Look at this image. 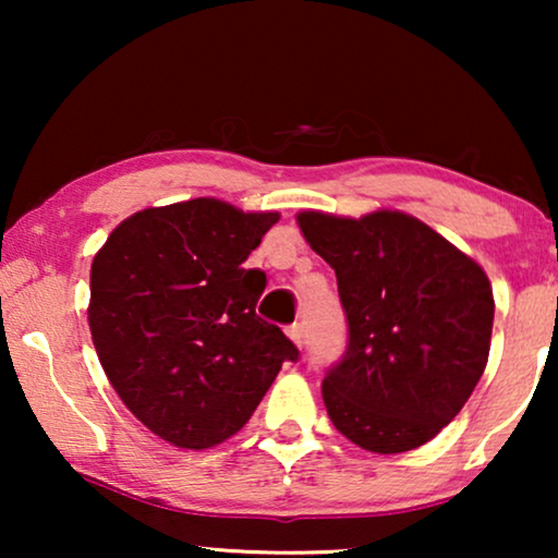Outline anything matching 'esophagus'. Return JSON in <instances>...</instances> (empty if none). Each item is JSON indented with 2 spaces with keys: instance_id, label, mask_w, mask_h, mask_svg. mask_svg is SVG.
Here are the masks:
<instances>
[{
  "instance_id": "obj_1",
  "label": "esophagus",
  "mask_w": 558,
  "mask_h": 558,
  "mask_svg": "<svg viewBox=\"0 0 558 558\" xmlns=\"http://www.w3.org/2000/svg\"><path fill=\"white\" fill-rule=\"evenodd\" d=\"M287 338L294 342L296 348H302V342H304V332H302V325H292V327H287Z\"/></svg>"
}]
</instances>
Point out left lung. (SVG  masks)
I'll list each match as a JSON object with an SVG mask.
<instances>
[{
    "instance_id": "8db88e82",
    "label": "left lung",
    "mask_w": 558,
    "mask_h": 558,
    "mask_svg": "<svg viewBox=\"0 0 558 558\" xmlns=\"http://www.w3.org/2000/svg\"><path fill=\"white\" fill-rule=\"evenodd\" d=\"M296 223L335 269L348 315L345 357L323 380L335 429L376 454L426 445L460 414L490 355L483 266L401 210H302Z\"/></svg>"
}]
</instances>
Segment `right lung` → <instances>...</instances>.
<instances>
[{
	"label": "right lung",
	"mask_w": 558,
	"mask_h": 558,
	"mask_svg": "<svg viewBox=\"0 0 558 558\" xmlns=\"http://www.w3.org/2000/svg\"><path fill=\"white\" fill-rule=\"evenodd\" d=\"M279 213L216 197L144 208L90 264L88 327L124 407L159 439L210 449L254 414L300 353L256 315L266 274L243 269Z\"/></svg>",
	"instance_id": "add662e5"
}]
</instances>
